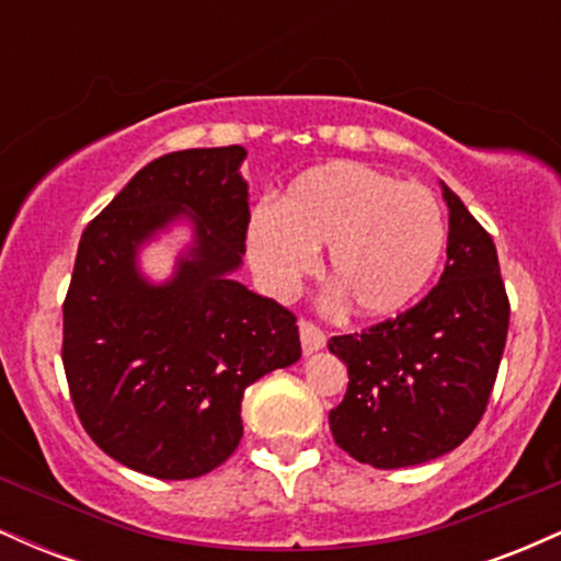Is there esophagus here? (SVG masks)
<instances>
[{"label": "esophagus", "mask_w": 561, "mask_h": 561, "mask_svg": "<svg viewBox=\"0 0 561 561\" xmlns=\"http://www.w3.org/2000/svg\"><path fill=\"white\" fill-rule=\"evenodd\" d=\"M300 345H302V353L319 351V347L327 345V332L321 330L317 321L300 319Z\"/></svg>", "instance_id": "1"}]
</instances>
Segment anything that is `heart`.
Returning <instances> with one entry per match:
<instances>
[{"instance_id": "obj_1", "label": "heart", "mask_w": 561, "mask_h": 561, "mask_svg": "<svg viewBox=\"0 0 561 561\" xmlns=\"http://www.w3.org/2000/svg\"><path fill=\"white\" fill-rule=\"evenodd\" d=\"M324 244L327 276L353 311L390 317L433 282L446 221L422 184L334 160L295 176L248 227L250 261L274 289H289L311 272Z\"/></svg>"}]
</instances>
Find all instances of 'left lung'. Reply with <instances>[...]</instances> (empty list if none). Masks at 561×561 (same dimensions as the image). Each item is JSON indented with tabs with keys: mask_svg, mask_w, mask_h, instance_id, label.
<instances>
[{
	"mask_svg": "<svg viewBox=\"0 0 561 561\" xmlns=\"http://www.w3.org/2000/svg\"><path fill=\"white\" fill-rule=\"evenodd\" d=\"M446 268L398 317L330 351L347 366L345 398L330 411L334 443L362 465L401 469L448 454L485 414L508 332V295L493 237L443 186Z\"/></svg>",
	"mask_w": 561,
	"mask_h": 561,
	"instance_id": "8db88e82",
	"label": "left lung"
}]
</instances>
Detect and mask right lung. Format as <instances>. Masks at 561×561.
Wrapping results in <instances>:
<instances>
[{
    "label": "right lung",
    "instance_id": "right-lung-1",
    "mask_svg": "<svg viewBox=\"0 0 561 561\" xmlns=\"http://www.w3.org/2000/svg\"><path fill=\"white\" fill-rule=\"evenodd\" d=\"M240 145L152 160L83 229L62 300V366L87 435L128 469L192 480L242 440L248 385L300 358L295 313L229 272L248 240ZM179 213L198 248L169 286L136 274V244Z\"/></svg>",
    "mask_w": 561,
    "mask_h": 561
}]
</instances>
